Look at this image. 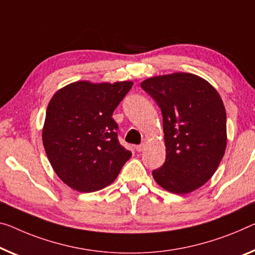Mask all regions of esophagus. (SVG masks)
<instances>
[{"label":"esophagus","instance_id":"esophagus-1","mask_svg":"<svg viewBox=\"0 0 255 255\" xmlns=\"http://www.w3.org/2000/svg\"><path fill=\"white\" fill-rule=\"evenodd\" d=\"M144 147H146V144H144V143L138 144V146H135V150L138 151V152H141V151H142V150L144 149Z\"/></svg>","mask_w":255,"mask_h":255}]
</instances>
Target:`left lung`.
I'll use <instances>...</instances> for the list:
<instances>
[{"instance_id":"obj_1","label":"left lung","mask_w":255,"mask_h":255,"mask_svg":"<svg viewBox=\"0 0 255 255\" xmlns=\"http://www.w3.org/2000/svg\"><path fill=\"white\" fill-rule=\"evenodd\" d=\"M163 115L165 162L152 171L158 185L182 195L212 178L227 147V115L209 82L189 73L154 76L141 82Z\"/></svg>"}]
</instances>
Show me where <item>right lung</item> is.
Masks as SVG:
<instances>
[{
    "label": "right lung",
    "instance_id": "add662e5",
    "mask_svg": "<svg viewBox=\"0 0 255 255\" xmlns=\"http://www.w3.org/2000/svg\"><path fill=\"white\" fill-rule=\"evenodd\" d=\"M133 82L78 81L54 93L42 131L50 164L66 185L92 193L111 185L131 151L117 140L113 113Z\"/></svg>",
    "mask_w": 255,
    "mask_h": 255
}]
</instances>
